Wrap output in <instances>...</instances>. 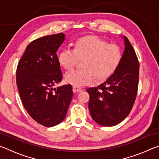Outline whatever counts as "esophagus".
<instances>
[{
  "label": "esophagus",
  "instance_id": "34e87169",
  "mask_svg": "<svg viewBox=\"0 0 159 159\" xmlns=\"http://www.w3.org/2000/svg\"><path fill=\"white\" fill-rule=\"evenodd\" d=\"M83 90L81 88H78V87H73V91L74 93H79V92H81Z\"/></svg>",
  "mask_w": 159,
  "mask_h": 159
}]
</instances>
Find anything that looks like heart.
<instances>
[{"label":"heart","mask_w":159,"mask_h":159,"mask_svg":"<svg viewBox=\"0 0 159 159\" xmlns=\"http://www.w3.org/2000/svg\"><path fill=\"white\" fill-rule=\"evenodd\" d=\"M122 57L120 48L116 44H107L96 36L81 38L76 41L73 49L66 48L58 55V61L66 69H71L79 60H84L80 70H71L65 75L67 83L74 86H83L107 79L118 68Z\"/></svg>","instance_id":"obj_1"}]
</instances>
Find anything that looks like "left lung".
<instances>
[{
  "label": "left lung",
  "instance_id": "left-lung-1",
  "mask_svg": "<svg viewBox=\"0 0 159 159\" xmlns=\"http://www.w3.org/2000/svg\"><path fill=\"white\" fill-rule=\"evenodd\" d=\"M125 49L118 68L105 81L88 88V108L93 119L103 126L117 125L130 112L139 83V64L135 51L124 36Z\"/></svg>",
  "mask_w": 159,
  "mask_h": 159
}]
</instances>
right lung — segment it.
Masks as SVG:
<instances>
[{
    "instance_id": "1",
    "label": "right lung",
    "mask_w": 159,
    "mask_h": 159,
    "mask_svg": "<svg viewBox=\"0 0 159 159\" xmlns=\"http://www.w3.org/2000/svg\"><path fill=\"white\" fill-rule=\"evenodd\" d=\"M64 36L60 33L31 42L17 67L16 81L23 106L34 120L45 127L62 121L73 97L71 85L52 88L62 80L56 52Z\"/></svg>"
}]
</instances>
